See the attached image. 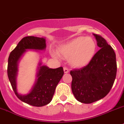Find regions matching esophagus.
Wrapping results in <instances>:
<instances>
[{"mask_svg":"<svg viewBox=\"0 0 124 124\" xmlns=\"http://www.w3.org/2000/svg\"><path fill=\"white\" fill-rule=\"evenodd\" d=\"M63 72H64L65 73H69V69H67V68L64 67V68H63Z\"/></svg>","mask_w":124,"mask_h":124,"instance_id":"34e87169","label":"esophagus"}]
</instances>
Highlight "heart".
Here are the masks:
<instances>
[{"instance_id":"b5f03b06","label":"heart","mask_w":124,"mask_h":124,"mask_svg":"<svg viewBox=\"0 0 124 124\" xmlns=\"http://www.w3.org/2000/svg\"><path fill=\"white\" fill-rule=\"evenodd\" d=\"M96 44L90 37L80 36L62 44L58 49V53L68 59L69 64L75 68H82L90 63L95 55ZM52 55L57 57L53 53Z\"/></svg>"}]
</instances>
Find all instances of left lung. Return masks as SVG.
<instances>
[{"mask_svg": "<svg viewBox=\"0 0 124 124\" xmlns=\"http://www.w3.org/2000/svg\"><path fill=\"white\" fill-rule=\"evenodd\" d=\"M100 49L86 66L70 71L72 91L77 101L90 104L109 93L117 73L116 57L112 47L103 38L93 34Z\"/></svg>", "mask_w": 124, "mask_h": 124, "instance_id": "8db88e82", "label": "left lung"}]
</instances>
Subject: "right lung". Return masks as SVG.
I'll list each match as a JSON object with an SVG mask.
<instances>
[{
	"mask_svg": "<svg viewBox=\"0 0 124 124\" xmlns=\"http://www.w3.org/2000/svg\"><path fill=\"white\" fill-rule=\"evenodd\" d=\"M46 47V39L43 38L26 36L21 40L10 54L8 60L7 74L15 94L19 100L30 105L41 107L48 104L54 96L55 88L63 75L62 67L57 69H49L39 63L37 73L38 79L34 86L28 94L22 95L16 90V75L18 63L27 49L44 50Z\"/></svg>",
	"mask_w": 124,
	"mask_h": 124,
	"instance_id": "obj_1",
	"label": "right lung"
}]
</instances>
